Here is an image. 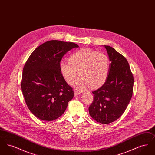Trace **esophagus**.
I'll return each instance as SVG.
<instances>
[{
  "instance_id": "34e87169",
  "label": "esophagus",
  "mask_w": 155,
  "mask_h": 155,
  "mask_svg": "<svg viewBox=\"0 0 155 155\" xmlns=\"http://www.w3.org/2000/svg\"><path fill=\"white\" fill-rule=\"evenodd\" d=\"M80 94H81V92L78 91H76V90L74 91V96H77V95H80Z\"/></svg>"
}]
</instances>
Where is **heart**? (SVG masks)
I'll return each instance as SVG.
<instances>
[{
  "instance_id": "b5f03b06",
  "label": "heart",
  "mask_w": 155,
  "mask_h": 155,
  "mask_svg": "<svg viewBox=\"0 0 155 155\" xmlns=\"http://www.w3.org/2000/svg\"><path fill=\"white\" fill-rule=\"evenodd\" d=\"M68 61L60 63L61 73L69 84L73 83L80 73L81 77L73 84L79 91L87 89L91 86L93 88L100 87L108 77L110 61L104 53L82 49L72 54Z\"/></svg>"
}]
</instances>
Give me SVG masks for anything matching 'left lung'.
Wrapping results in <instances>:
<instances>
[{"label":"left lung","instance_id":"1","mask_svg":"<svg viewBox=\"0 0 155 155\" xmlns=\"http://www.w3.org/2000/svg\"><path fill=\"white\" fill-rule=\"evenodd\" d=\"M111 61L108 77L103 85L92 92L89 107L91 117L103 124L121 117L133 96L134 77L125 58L110 46L104 45Z\"/></svg>","mask_w":155,"mask_h":155}]
</instances>
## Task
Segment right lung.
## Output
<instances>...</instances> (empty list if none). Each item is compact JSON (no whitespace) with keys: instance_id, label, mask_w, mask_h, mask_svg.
Wrapping results in <instances>:
<instances>
[{"instance_id":"1","label":"right lung","mask_w":155,"mask_h":155,"mask_svg":"<svg viewBox=\"0 0 155 155\" xmlns=\"http://www.w3.org/2000/svg\"><path fill=\"white\" fill-rule=\"evenodd\" d=\"M78 45L58 40L41 45L31 53L22 71L21 89L25 103L37 118L51 121L60 117L74 91L64 80L60 64Z\"/></svg>"}]
</instances>
